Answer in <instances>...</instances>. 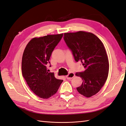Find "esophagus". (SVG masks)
Returning <instances> with one entry per match:
<instances>
[{"instance_id":"obj_1","label":"esophagus","mask_w":126,"mask_h":126,"mask_svg":"<svg viewBox=\"0 0 126 126\" xmlns=\"http://www.w3.org/2000/svg\"><path fill=\"white\" fill-rule=\"evenodd\" d=\"M75 76V75L74 73H69L68 75L66 76V78L67 79L70 80V79H71L72 78H73Z\"/></svg>"}]
</instances>
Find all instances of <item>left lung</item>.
<instances>
[{"mask_svg":"<svg viewBox=\"0 0 126 126\" xmlns=\"http://www.w3.org/2000/svg\"><path fill=\"white\" fill-rule=\"evenodd\" d=\"M64 40L76 62L80 61L84 71L77 72L82 85L77 88L80 94L90 97L97 93L108 78L109 63L102 42L92 33L78 31L65 33Z\"/></svg>","mask_w":126,"mask_h":126,"instance_id":"1","label":"left lung"}]
</instances>
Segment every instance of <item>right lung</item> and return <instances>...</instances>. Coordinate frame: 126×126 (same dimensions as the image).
<instances>
[{
	"mask_svg": "<svg viewBox=\"0 0 126 126\" xmlns=\"http://www.w3.org/2000/svg\"><path fill=\"white\" fill-rule=\"evenodd\" d=\"M63 34L32 39L23 52L22 75L30 89L40 98H48L56 94L63 82V80L56 79L54 73L47 70V66L50 63L49 61L51 53Z\"/></svg>",
	"mask_w": 126,
	"mask_h": 126,
	"instance_id": "obj_1",
	"label": "right lung"
}]
</instances>
